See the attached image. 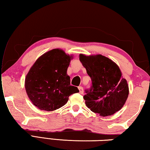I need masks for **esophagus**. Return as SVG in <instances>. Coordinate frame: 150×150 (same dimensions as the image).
I'll use <instances>...</instances> for the list:
<instances>
[{
    "instance_id": "esophagus-1",
    "label": "esophagus",
    "mask_w": 150,
    "mask_h": 150,
    "mask_svg": "<svg viewBox=\"0 0 150 150\" xmlns=\"http://www.w3.org/2000/svg\"><path fill=\"white\" fill-rule=\"evenodd\" d=\"M79 93L81 94H83V88L82 87H79Z\"/></svg>"
}]
</instances>
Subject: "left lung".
I'll use <instances>...</instances> for the list:
<instances>
[{
	"label": "left lung",
	"mask_w": 150,
	"mask_h": 150,
	"mask_svg": "<svg viewBox=\"0 0 150 150\" xmlns=\"http://www.w3.org/2000/svg\"><path fill=\"white\" fill-rule=\"evenodd\" d=\"M79 60L91 79V87L83 96L88 108L101 116L112 115L122 108L128 96V85L118 66L102 55L86 56Z\"/></svg>",
	"instance_id": "8db88e82"
}]
</instances>
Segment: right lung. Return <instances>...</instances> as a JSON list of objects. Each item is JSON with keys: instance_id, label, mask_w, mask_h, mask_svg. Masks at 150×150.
Wrapping results in <instances>:
<instances>
[{"instance_id": "right-lung-1", "label": "right lung", "mask_w": 150, "mask_h": 150, "mask_svg": "<svg viewBox=\"0 0 150 150\" xmlns=\"http://www.w3.org/2000/svg\"><path fill=\"white\" fill-rule=\"evenodd\" d=\"M72 56L54 49L34 63L25 79V88L33 105L40 110L52 111L67 103L69 96L79 92L70 85L67 70Z\"/></svg>"}]
</instances>
